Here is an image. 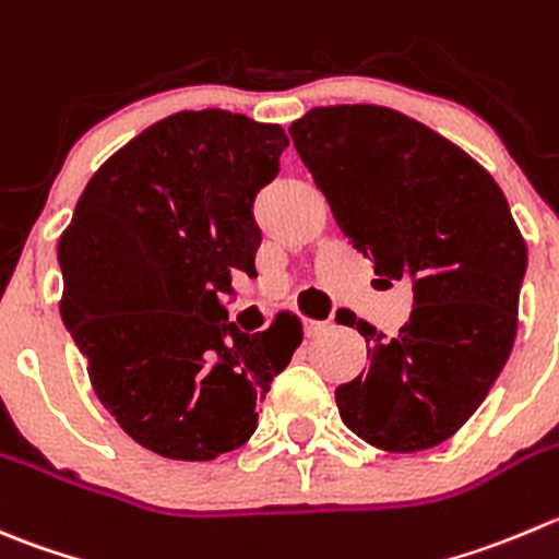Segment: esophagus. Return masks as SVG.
<instances>
[{"label":"esophagus","instance_id":"esophagus-1","mask_svg":"<svg viewBox=\"0 0 559 559\" xmlns=\"http://www.w3.org/2000/svg\"><path fill=\"white\" fill-rule=\"evenodd\" d=\"M324 330H330V322H322V319H306V335L308 338H317Z\"/></svg>","mask_w":559,"mask_h":559}]
</instances>
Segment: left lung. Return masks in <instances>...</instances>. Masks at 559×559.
I'll return each mask as SVG.
<instances>
[{
    "mask_svg": "<svg viewBox=\"0 0 559 559\" xmlns=\"http://www.w3.org/2000/svg\"><path fill=\"white\" fill-rule=\"evenodd\" d=\"M289 133L352 246L415 292L395 338L357 319L371 366L335 390L341 420L379 451H429L473 417L516 338L527 246L506 193L393 108L319 106Z\"/></svg>",
    "mask_w": 559,
    "mask_h": 559,
    "instance_id": "8db88e82",
    "label": "left lung"
}]
</instances>
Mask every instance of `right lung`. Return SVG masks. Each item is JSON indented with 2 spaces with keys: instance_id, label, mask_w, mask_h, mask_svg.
Returning <instances> with one entry per match:
<instances>
[{
  "instance_id": "right-lung-1",
  "label": "right lung",
  "mask_w": 559,
  "mask_h": 559,
  "mask_svg": "<svg viewBox=\"0 0 559 559\" xmlns=\"http://www.w3.org/2000/svg\"><path fill=\"white\" fill-rule=\"evenodd\" d=\"M289 147L281 124L204 108L130 139L92 175L59 237L64 328L122 431L177 462H213L257 431L259 401L302 324L242 333L221 306L257 278L253 199Z\"/></svg>"
}]
</instances>
